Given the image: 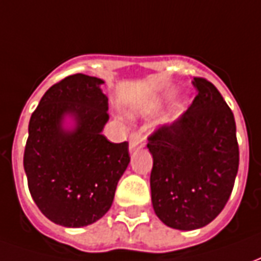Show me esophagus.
I'll return each mask as SVG.
<instances>
[{
    "label": "esophagus",
    "instance_id": "obj_1",
    "mask_svg": "<svg viewBox=\"0 0 261 261\" xmlns=\"http://www.w3.org/2000/svg\"><path fill=\"white\" fill-rule=\"evenodd\" d=\"M144 145V138L138 133H133L130 136V151H134L137 148H141Z\"/></svg>",
    "mask_w": 261,
    "mask_h": 261
}]
</instances>
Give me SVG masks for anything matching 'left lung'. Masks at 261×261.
<instances>
[{"instance_id": "obj_1", "label": "left lung", "mask_w": 261, "mask_h": 261, "mask_svg": "<svg viewBox=\"0 0 261 261\" xmlns=\"http://www.w3.org/2000/svg\"><path fill=\"white\" fill-rule=\"evenodd\" d=\"M192 106L148 138L151 198L170 228L198 229L224 210L239 166L233 113L210 81L194 78Z\"/></svg>"}]
</instances>
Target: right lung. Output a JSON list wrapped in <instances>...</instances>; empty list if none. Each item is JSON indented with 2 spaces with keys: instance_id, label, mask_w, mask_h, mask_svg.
Wrapping results in <instances>:
<instances>
[{
  "instance_id": "right-lung-1",
  "label": "right lung",
  "mask_w": 261,
  "mask_h": 261,
  "mask_svg": "<svg viewBox=\"0 0 261 261\" xmlns=\"http://www.w3.org/2000/svg\"><path fill=\"white\" fill-rule=\"evenodd\" d=\"M102 80L69 75L54 84L29 121L23 153L28 186L43 215L67 228L86 226L108 213L130 164L128 142L102 134L109 120ZM67 115L75 125L67 130Z\"/></svg>"
}]
</instances>
